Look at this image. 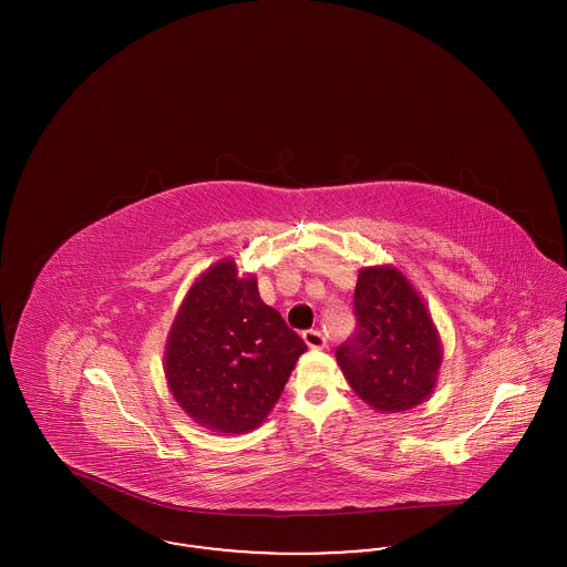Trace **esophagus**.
<instances>
[{
    "mask_svg": "<svg viewBox=\"0 0 567 567\" xmlns=\"http://www.w3.org/2000/svg\"><path fill=\"white\" fill-rule=\"evenodd\" d=\"M301 338H303V342H306L310 349H319V351H321V349L327 347L324 336L319 329H308V331L301 333Z\"/></svg>",
    "mask_w": 567,
    "mask_h": 567,
    "instance_id": "esophagus-1",
    "label": "esophagus"
}]
</instances>
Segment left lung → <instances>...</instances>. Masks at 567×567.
<instances>
[{
  "label": "left lung",
  "mask_w": 567,
  "mask_h": 567,
  "mask_svg": "<svg viewBox=\"0 0 567 567\" xmlns=\"http://www.w3.org/2000/svg\"><path fill=\"white\" fill-rule=\"evenodd\" d=\"M357 331L336 359L352 391L378 412H404L425 402L437 382L442 344L432 317L393 266L359 271Z\"/></svg>",
  "instance_id": "obj_1"
}]
</instances>
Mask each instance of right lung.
Listing matches in <instances>:
<instances>
[{"mask_svg": "<svg viewBox=\"0 0 567 567\" xmlns=\"http://www.w3.org/2000/svg\"><path fill=\"white\" fill-rule=\"evenodd\" d=\"M303 340L259 297L234 259L204 271L185 297L165 347V378L193 421L220 433L259 427L278 402Z\"/></svg>", "mask_w": 567, "mask_h": 567, "instance_id": "right-lung-1", "label": "right lung"}]
</instances>
